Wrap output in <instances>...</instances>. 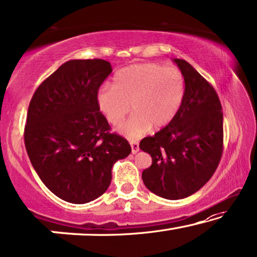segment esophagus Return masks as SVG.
<instances>
[{
  "mask_svg": "<svg viewBox=\"0 0 257 257\" xmlns=\"http://www.w3.org/2000/svg\"><path fill=\"white\" fill-rule=\"evenodd\" d=\"M131 152L132 154H136L139 151V144L138 142H131Z\"/></svg>",
  "mask_w": 257,
  "mask_h": 257,
  "instance_id": "1",
  "label": "esophagus"
}]
</instances>
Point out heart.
I'll return each instance as SVG.
<instances>
[{
	"label": "heart",
	"instance_id": "obj_1",
	"mask_svg": "<svg viewBox=\"0 0 257 257\" xmlns=\"http://www.w3.org/2000/svg\"><path fill=\"white\" fill-rule=\"evenodd\" d=\"M185 76L174 66L156 63L133 64L115 73L113 86L103 85L97 92L98 108L111 125L119 126L128 139H138L151 128L160 130L175 118L184 101Z\"/></svg>",
	"mask_w": 257,
	"mask_h": 257
}]
</instances>
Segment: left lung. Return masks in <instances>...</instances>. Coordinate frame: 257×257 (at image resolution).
Here are the masks:
<instances>
[{
    "instance_id": "8db88e82",
    "label": "left lung",
    "mask_w": 257,
    "mask_h": 257,
    "mask_svg": "<svg viewBox=\"0 0 257 257\" xmlns=\"http://www.w3.org/2000/svg\"><path fill=\"white\" fill-rule=\"evenodd\" d=\"M184 73L186 91L175 118L139 144L152 157L143 171L144 184L168 200L198 192L216 171L223 151V113L212 84L188 62L175 58Z\"/></svg>"
}]
</instances>
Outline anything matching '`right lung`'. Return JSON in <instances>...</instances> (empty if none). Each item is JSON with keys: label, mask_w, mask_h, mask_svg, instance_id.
Masks as SVG:
<instances>
[{"label": "right lung", "mask_w": 257, "mask_h": 257, "mask_svg": "<svg viewBox=\"0 0 257 257\" xmlns=\"http://www.w3.org/2000/svg\"><path fill=\"white\" fill-rule=\"evenodd\" d=\"M112 72L104 59H71L43 80L31 98L24 144L42 182L59 199L86 203L110 186L115 161L131 153L110 132L97 92Z\"/></svg>", "instance_id": "add662e5"}]
</instances>
